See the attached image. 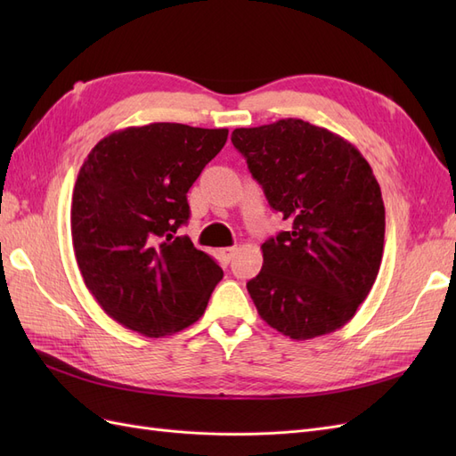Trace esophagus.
<instances>
[{
  "label": "esophagus",
  "instance_id": "1",
  "mask_svg": "<svg viewBox=\"0 0 456 456\" xmlns=\"http://www.w3.org/2000/svg\"><path fill=\"white\" fill-rule=\"evenodd\" d=\"M236 251H238L236 247H226V249L220 251V256H223V260L228 265V262L233 258V255H236Z\"/></svg>",
  "mask_w": 456,
  "mask_h": 456
}]
</instances>
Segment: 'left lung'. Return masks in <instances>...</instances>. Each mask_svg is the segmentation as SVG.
Returning a JSON list of instances; mask_svg holds the SVG:
<instances>
[{
    "label": "left lung",
    "instance_id": "left-lung-1",
    "mask_svg": "<svg viewBox=\"0 0 456 456\" xmlns=\"http://www.w3.org/2000/svg\"><path fill=\"white\" fill-rule=\"evenodd\" d=\"M273 211L291 228L262 243L247 283L258 315L295 340L346 325L375 283L384 251V201L352 142L297 118L233 129Z\"/></svg>",
    "mask_w": 456,
    "mask_h": 456
}]
</instances>
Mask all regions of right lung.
Wrapping results in <instances>:
<instances>
[{
    "label": "right lung",
    "instance_id": "obj_1",
    "mask_svg": "<svg viewBox=\"0 0 456 456\" xmlns=\"http://www.w3.org/2000/svg\"><path fill=\"white\" fill-rule=\"evenodd\" d=\"M228 129L150 123L110 133L89 151L72 194L76 262L89 293L119 325L159 338L203 315L223 268L175 236L186 194Z\"/></svg>",
    "mask_w": 456,
    "mask_h": 456
}]
</instances>
